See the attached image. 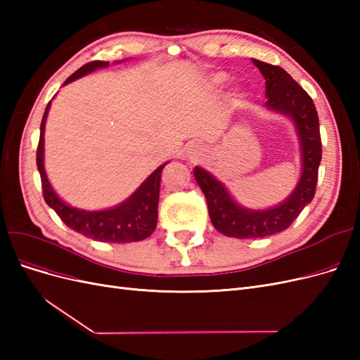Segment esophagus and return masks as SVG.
<instances>
[{
	"label": "esophagus",
	"instance_id": "obj_1",
	"mask_svg": "<svg viewBox=\"0 0 360 360\" xmlns=\"http://www.w3.org/2000/svg\"><path fill=\"white\" fill-rule=\"evenodd\" d=\"M191 150H192V151H193V150H195V146H193V147H191Z\"/></svg>",
	"mask_w": 360,
	"mask_h": 360
}]
</instances>
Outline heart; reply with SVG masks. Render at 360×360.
<instances>
[{"mask_svg": "<svg viewBox=\"0 0 360 360\" xmlns=\"http://www.w3.org/2000/svg\"><path fill=\"white\" fill-rule=\"evenodd\" d=\"M228 79H230V78H228V75L225 72H214V73L207 76L205 84H207V86H209V89H221V86H224L226 84ZM242 97H243L242 91H234L233 93L234 101H240Z\"/></svg>", "mask_w": 360, "mask_h": 360, "instance_id": "1", "label": "heart"}]
</instances>
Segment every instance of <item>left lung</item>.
<instances>
[{
    "label": "left lung",
    "instance_id": "left-lung-1",
    "mask_svg": "<svg viewBox=\"0 0 360 360\" xmlns=\"http://www.w3.org/2000/svg\"><path fill=\"white\" fill-rule=\"evenodd\" d=\"M266 79V108L287 115L299 138L302 172L296 188L288 197L269 209L255 210L238 204L224 183L201 167L193 176L209 205L213 226L226 237L258 238L287 230L315 195L321 162V138L319 114L309 94L279 66L252 58Z\"/></svg>",
    "mask_w": 360,
    "mask_h": 360
}]
</instances>
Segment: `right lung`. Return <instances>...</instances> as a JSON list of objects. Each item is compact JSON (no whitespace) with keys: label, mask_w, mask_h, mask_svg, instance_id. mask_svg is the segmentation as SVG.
Segmentation results:
<instances>
[{"label":"right lung","mask_w":360,"mask_h":360,"mask_svg":"<svg viewBox=\"0 0 360 360\" xmlns=\"http://www.w3.org/2000/svg\"><path fill=\"white\" fill-rule=\"evenodd\" d=\"M118 63V61H117ZM122 63V61H120ZM110 66V61H91L76 70L66 79L63 85H68L82 76L89 75L97 69ZM51 102L48 103L40 124V139L37 147V169L40 172L43 198L51 209L56 212L60 219L76 233L90 237L97 242L111 243H130L144 240L155 231L158 225V204L160 189V174L167 163L155 169L150 176L141 183V186L111 209L105 210H82L64 202L51 186L45 171V123L49 112Z\"/></svg>","instance_id":"obj_1"}]
</instances>
